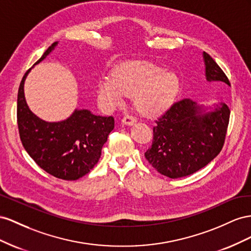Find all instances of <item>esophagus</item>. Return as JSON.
I'll return each instance as SVG.
<instances>
[{
	"instance_id": "esophagus-1",
	"label": "esophagus",
	"mask_w": 251,
	"mask_h": 251,
	"mask_svg": "<svg viewBox=\"0 0 251 251\" xmlns=\"http://www.w3.org/2000/svg\"><path fill=\"white\" fill-rule=\"evenodd\" d=\"M135 122H137V119L130 116V114H126L125 117L122 118V123L126 125H132L133 123H135Z\"/></svg>"
}]
</instances>
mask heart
<instances>
[{"label":"heart","mask_w":251,"mask_h":251,"mask_svg":"<svg viewBox=\"0 0 251 251\" xmlns=\"http://www.w3.org/2000/svg\"><path fill=\"white\" fill-rule=\"evenodd\" d=\"M180 89V78L173 70L146 61H129L120 65L113 75H105L98 85V97L106 107L113 108L126 95H135L139 108L160 112L174 102Z\"/></svg>","instance_id":"1"}]
</instances>
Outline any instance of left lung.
Segmentation results:
<instances>
[{"mask_svg":"<svg viewBox=\"0 0 251 251\" xmlns=\"http://www.w3.org/2000/svg\"><path fill=\"white\" fill-rule=\"evenodd\" d=\"M208 82L230 86L227 75L211 56L204 52ZM230 110L224 103L204 113L190 99L175 102L153 127L151 147L145 157L157 173L170 178L197 173L223 148Z\"/></svg>","mask_w":251,"mask_h":251,"instance_id":"obj_1","label":"left lung"}]
</instances>
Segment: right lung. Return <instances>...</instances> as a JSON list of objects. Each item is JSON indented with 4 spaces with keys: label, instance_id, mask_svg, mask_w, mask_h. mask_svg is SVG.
I'll return each instance as SVG.
<instances>
[{
    "label": "right lung",
    "instance_id": "add662e5",
    "mask_svg": "<svg viewBox=\"0 0 251 251\" xmlns=\"http://www.w3.org/2000/svg\"><path fill=\"white\" fill-rule=\"evenodd\" d=\"M54 42L35 64L44 60ZM26 71L18 91L17 119L21 142L33 161L47 174L65 181L87 175L101 156L102 147L114 128L113 117L95 116L87 109L75 110L58 123H48L30 111L24 97Z\"/></svg>",
    "mask_w": 251,
    "mask_h": 251
}]
</instances>
